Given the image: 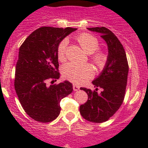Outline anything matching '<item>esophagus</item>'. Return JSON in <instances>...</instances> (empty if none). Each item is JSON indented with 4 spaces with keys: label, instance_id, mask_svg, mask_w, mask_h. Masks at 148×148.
Masks as SVG:
<instances>
[{
    "label": "esophagus",
    "instance_id": "obj_1",
    "mask_svg": "<svg viewBox=\"0 0 148 148\" xmlns=\"http://www.w3.org/2000/svg\"><path fill=\"white\" fill-rule=\"evenodd\" d=\"M80 90V87H79V86L75 85V84L73 85V90H74V91H78V90Z\"/></svg>",
    "mask_w": 148,
    "mask_h": 148
}]
</instances>
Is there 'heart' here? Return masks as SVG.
I'll list each match as a JSON object with an SVG mask.
<instances>
[{
  "label": "heart",
  "mask_w": 148,
  "mask_h": 148,
  "mask_svg": "<svg viewBox=\"0 0 148 148\" xmlns=\"http://www.w3.org/2000/svg\"><path fill=\"white\" fill-rule=\"evenodd\" d=\"M78 44L87 54H92L99 47L98 39L92 35L83 33L77 38ZM67 40H61L57 47V56L59 61L65 59ZM94 62L98 66H102L105 61V56L102 53H95L92 57ZM62 75L67 80L75 84H82L90 79L93 75V69L89 64H77L75 63L70 62L65 64L62 67Z\"/></svg>",
  "instance_id": "1"
}]
</instances>
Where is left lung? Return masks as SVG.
<instances>
[{
  "instance_id": "obj_1",
  "label": "left lung",
  "mask_w": 148,
  "mask_h": 148,
  "mask_svg": "<svg viewBox=\"0 0 148 148\" xmlns=\"http://www.w3.org/2000/svg\"><path fill=\"white\" fill-rule=\"evenodd\" d=\"M91 32L101 34L108 45L107 61L101 73L92 82L102 91L98 93L90 89L81 87L88 95V100L80 106L79 110L84 119L91 122L108 121L119 109L125 98L129 71L126 53L117 37L106 27L87 28Z\"/></svg>"
}]
</instances>
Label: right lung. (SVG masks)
<instances>
[{"mask_svg": "<svg viewBox=\"0 0 148 148\" xmlns=\"http://www.w3.org/2000/svg\"><path fill=\"white\" fill-rule=\"evenodd\" d=\"M77 29L44 27L35 30L21 46L15 67V89L22 108L40 122H50L60 114L61 99L73 92V84L64 81L48 86L60 78L57 47Z\"/></svg>", "mask_w": 148, "mask_h": 148, "instance_id": "obj_1", "label": "right lung"}]
</instances>
